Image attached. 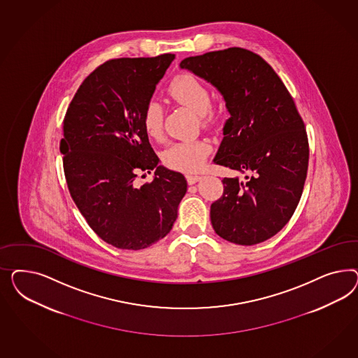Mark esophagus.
<instances>
[{"label":"esophagus","mask_w":358,"mask_h":358,"mask_svg":"<svg viewBox=\"0 0 358 358\" xmlns=\"http://www.w3.org/2000/svg\"><path fill=\"white\" fill-rule=\"evenodd\" d=\"M201 178H202V176H199V174H187V176H186V181H187V184L189 185H194L195 182H198Z\"/></svg>","instance_id":"1"}]
</instances>
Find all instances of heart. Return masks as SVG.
Listing matches in <instances>:
<instances>
[{"label": "heart", "mask_w": 358, "mask_h": 358, "mask_svg": "<svg viewBox=\"0 0 358 358\" xmlns=\"http://www.w3.org/2000/svg\"><path fill=\"white\" fill-rule=\"evenodd\" d=\"M168 94L176 103L192 110L201 123L208 127L217 123L220 111L211 106L208 87L190 73L174 77L168 87ZM143 127L152 139H160L163 135L164 111L160 103L151 101L143 111ZM210 145L205 141H177L171 144L163 153L165 165L182 172H192L205 163Z\"/></svg>", "instance_id": "heart-1"}]
</instances>
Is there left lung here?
<instances>
[{
	"label": "left lung",
	"mask_w": 358,
	"mask_h": 358,
	"mask_svg": "<svg viewBox=\"0 0 358 358\" xmlns=\"http://www.w3.org/2000/svg\"><path fill=\"white\" fill-rule=\"evenodd\" d=\"M217 89L229 118L214 163L238 173L223 178L211 224L238 245L262 243L286 226L303 192L308 166L304 123L281 78L261 56L232 47L181 62Z\"/></svg>",
	"instance_id": "8db88e82"
}]
</instances>
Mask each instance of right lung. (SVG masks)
Segmentation results:
<instances>
[{"instance_id": "obj_1", "label": "right lung", "mask_w": 358, "mask_h": 358, "mask_svg": "<svg viewBox=\"0 0 358 358\" xmlns=\"http://www.w3.org/2000/svg\"><path fill=\"white\" fill-rule=\"evenodd\" d=\"M173 60H108L84 80L65 114L60 152L71 196L98 236L120 250L165 238L187 190L184 174L159 165L141 120ZM139 169L155 171L151 185H136Z\"/></svg>"}]
</instances>
